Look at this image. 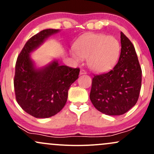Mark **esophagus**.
<instances>
[{
  "label": "esophagus",
  "instance_id": "34e87169",
  "mask_svg": "<svg viewBox=\"0 0 154 154\" xmlns=\"http://www.w3.org/2000/svg\"><path fill=\"white\" fill-rule=\"evenodd\" d=\"M79 74H80L81 75H86V74H87V72H86L85 70H84V69H81L80 72H79Z\"/></svg>",
  "mask_w": 154,
  "mask_h": 154
}]
</instances>
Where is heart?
Returning a JSON list of instances; mask_svg holds the SVG:
<instances>
[{"instance_id":"1","label":"heart","mask_w":154,"mask_h":154,"mask_svg":"<svg viewBox=\"0 0 154 154\" xmlns=\"http://www.w3.org/2000/svg\"><path fill=\"white\" fill-rule=\"evenodd\" d=\"M120 51L119 41L114 37L89 33L77 40L72 55L77 60L88 59V66L93 71L105 72L115 66Z\"/></svg>"}]
</instances>
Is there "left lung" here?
Returning a JSON list of instances; mask_svg holds the SVG:
<instances>
[{
	"instance_id": "left-lung-1",
	"label": "left lung",
	"mask_w": 154,
	"mask_h": 154,
	"mask_svg": "<svg viewBox=\"0 0 154 154\" xmlns=\"http://www.w3.org/2000/svg\"><path fill=\"white\" fill-rule=\"evenodd\" d=\"M121 53L116 66L92 79L90 98L95 109L106 115L125 114L138 100L142 70L133 44L121 32Z\"/></svg>"
}]
</instances>
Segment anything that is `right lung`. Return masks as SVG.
Returning a JSON list of instances; mask_svg holds the SVG:
<instances>
[{"instance_id":"obj_1","label":"right lung","mask_w":154,"mask_h":154,"mask_svg":"<svg viewBox=\"0 0 154 154\" xmlns=\"http://www.w3.org/2000/svg\"><path fill=\"white\" fill-rule=\"evenodd\" d=\"M58 29H47L27 40L18 56L14 85L17 103L24 111L36 118H48L63 109L70 85L78 78L79 69L60 66L54 61L37 69L30 53Z\"/></svg>"}]
</instances>
